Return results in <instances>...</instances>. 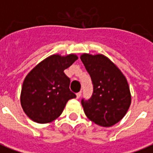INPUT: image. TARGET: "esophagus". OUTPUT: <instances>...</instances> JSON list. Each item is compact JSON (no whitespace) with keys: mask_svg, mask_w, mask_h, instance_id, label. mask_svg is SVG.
Returning a JSON list of instances; mask_svg holds the SVG:
<instances>
[{"mask_svg":"<svg viewBox=\"0 0 153 153\" xmlns=\"http://www.w3.org/2000/svg\"><path fill=\"white\" fill-rule=\"evenodd\" d=\"M81 94H82V93H81V92H79V93H77V94H76L77 99H79V98H80V97H81Z\"/></svg>","mask_w":153,"mask_h":153,"instance_id":"obj_1","label":"esophagus"}]
</instances>
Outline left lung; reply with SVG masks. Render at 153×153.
<instances>
[{"label":"left lung","instance_id":"8db88e82","mask_svg":"<svg viewBox=\"0 0 153 153\" xmlns=\"http://www.w3.org/2000/svg\"><path fill=\"white\" fill-rule=\"evenodd\" d=\"M80 59L93 83L92 97L81 102L84 113L97 125L111 127L123 119L131 104L127 79L118 67L102 54L83 53Z\"/></svg>","mask_w":153,"mask_h":153}]
</instances>
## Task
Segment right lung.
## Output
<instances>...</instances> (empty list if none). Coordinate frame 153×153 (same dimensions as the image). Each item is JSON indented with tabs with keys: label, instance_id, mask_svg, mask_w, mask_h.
Wrapping results in <instances>:
<instances>
[{
	"label": "right lung",
	"instance_id": "right-lung-1",
	"mask_svg": "<svg viewBox=\"0 0 153 153\" xmlns=\"http://www.w3.org/2000/svg\"><path fill=\"white\" fill-rule=\"evenodd\" d=\"M76 60L75 54H54L42 60L25 77L20 103L33 121L52 122L61 115L67 102L76 97L70 90V79L64 73Z\"/></svg>",
	"mask_w": 153,
	"mask_h": 153
}]
</instances>
